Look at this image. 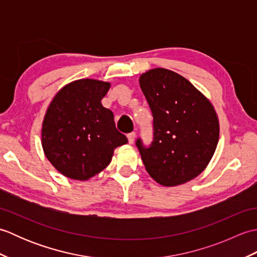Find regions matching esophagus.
Listing matches in <instances>:
<instances>
[{
	"label": "esophagus",
	"mask_w": 257,
	"mask_h": 257,
	"mask_svg": "<svg viewBox=\"0 0 257 257\" xmlns=\"http://www.w3.org/2000/svg\"><path fill=\"white\" fill-rule=\"evenodd\" d=\"M128 141H129V144L130 145H133L134 143H135V138H136V133H130V134H128Z\"/></svg>",
	"instance_id": "34e87169"
}]
</instances>
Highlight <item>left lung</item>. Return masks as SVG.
Segmentation results:
<instances>
[{"label": "left lung", "mask_w": 257, "mask_h": 257, "mask_svg": "<svg viewBox=\"0 0 257 257\" xmlns=\"http://www.w3.org/2000/svg\"><path fill=\"white\" fill-rule=\"evenodd\" d=\"M139 84L154 116V141L137 145L147 172L163 187L196 178L209 165L220 136L211 101L183 76L166 68L141 74Z\"/></svg>", "instance_id": "left-lung-1"}]
</instances>
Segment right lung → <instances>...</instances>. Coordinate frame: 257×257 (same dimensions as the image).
<instances>
[{"instance_id":"add662e5","label":"right lung","mask_w":257,"mask_h":257,"mask_svg":"<svg viewBox=\"0 0 257 257\" xmlns=\"http://www.w3.org/2000/svg\"><path fill=\"white\" fill-rule=\"evenodd\" d=\"M110 83L78 79L65 85L48 106L42 125V147L63 176L86 181L111 161L113 150L128 139L101 105Z\"/></svg>"}]
</instances>
